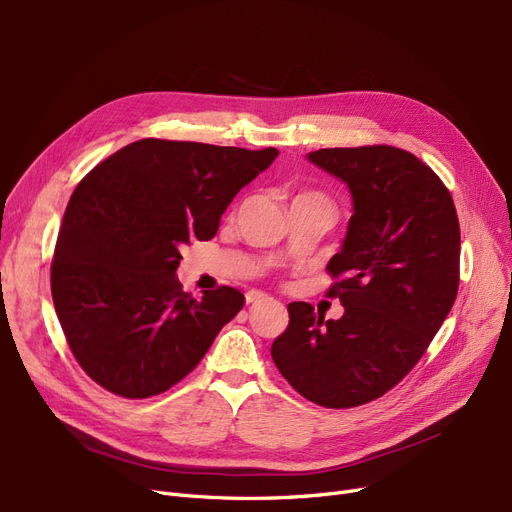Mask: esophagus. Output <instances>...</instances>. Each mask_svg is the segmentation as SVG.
<instances>
[{
  "label": "esophagus",
  "mask_w": 512,
  "mask_h": 512,
  "mask_svg": "<svg viewBox=\"0 0 512 512\" xmlns=\"http://www.w3.org/2000/svg\"><path fill=\"white\" fill-rule=\"evenodd\" d=\"M265 299H268V295H265V293H259V291L247 293V303H259V301H265Z\"/></svg>",
  "instance_id": "esophagus-1"
}]
</instances>
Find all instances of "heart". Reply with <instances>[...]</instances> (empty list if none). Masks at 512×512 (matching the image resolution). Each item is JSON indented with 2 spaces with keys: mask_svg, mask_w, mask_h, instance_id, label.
Segmentation results:
<instances>
[{
  "mask_svg": "<svg viewBox=\"0 0 512 512\" xmlns=\"http://www.w3.org/2000/svg\"><path fill=\"white\" fill-rule=\"evenodd\" d=\"M303 198H305V201H320V203H326L320 194H314V192H305V194H299V196L295 198V201H303Z\"/></svg>",
  "mask_w": 512,
  "mask_h": 512,
  "instance_id": "heart-1",
  "label": "heart"
}]
</instances>
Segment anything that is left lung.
Here are the masks:
<instances>
[{"label": "left lung", "instance_id": "obj_1", "mask_svg": "<svg viewBox=\"0 0 512 512\" xmlns=\"http://www.w3.org/2000/svg\"><path fill=\"white\" fill-rule=\"evenodd\" d=\"M309 163L341 180L353 215L326 270L339 320L288 303L272 358L309 402L353 408L393 389L427 351L458 293L460 226L431 167L393 146L322 148Z\"/></svg>", "mask_w": 512, "mask_h": 512}]
</instances>
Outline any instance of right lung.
Returning <instances> with one entry per match:
<instances>
[{
	"mask_svg": "<svg viewBox=\"0 0 512 512\" xmlns=\"http://www.w3.org/2000/svg\"><path fill=\"white\" fill-rule=\"evenodd\" d=\"M276 148L138 140L87 173L66 207L52 299L79 366L110 393L159 395L205 358L244 305L232 286L182 291V247L209 240Z\"/></svg>",
	"mask_w": 512,
	"mask_h": 512,
	"instance_id": "right-lung-1",
	"label": "right lung"
}]
</instances>
